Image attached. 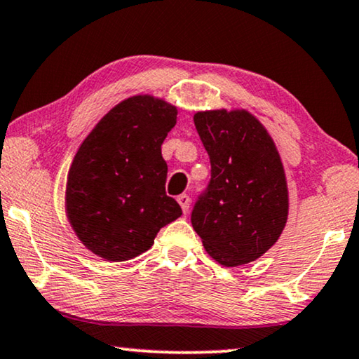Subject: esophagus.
Masks as SVG:
<instances>
[{"label": "esophagus", "mask_w": 359, "mask_h": 359, "mask_svg": "<svg viewBox=\"0 0 359 359\" xmlns=\"http://www.w3.org/2000/svg\"><path fill=\"white\" fill-rule=\"evenodd\" d=\"M177 201H179V205H180V208H182V211H184V214L189 212V208H190V196L185 195V194H182V195L177 196Z\"/></svg>", "instance_id": "esophagus-1"}]
</instances>
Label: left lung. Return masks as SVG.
I'll use <instances>...</instances> for the list:
<instances>
[{"label":"left lung","instance_id":"obj_1","mask_svg":"<svg viewBox=\"0 0 359 359\" xmlns=\"http://www.w3.org/2000/svg\"><path fill=\"white\" fill-rule=\"evenodd\" d=\"M195 127L211 161V180L191 226L212 259L251 263L277 240L288 217L285 170L266 127L247 109L198 111Z\"/></svg>","mask_w":359,"mask_h":359}]
</instances>
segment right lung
<instances>
[{
	"label": "right lung",
	"mask_w": 359,
	"mask_h": 359,
	"mask_svg": "<svg viewBox=\"0 0 359 359\" xmlns=\"http://www.w3.org/2000/svg\"><path fill=\"white\" fill-rule=\"evenodd\" d=\"M177 108L153 95L130 96L101 117L67 174L66 214L100 258L121 263L153 247L159 229L182 216L165 195L161 145Z\"/></svg>",
	"instance_id": "right-lung-1"
}]
</instances>
